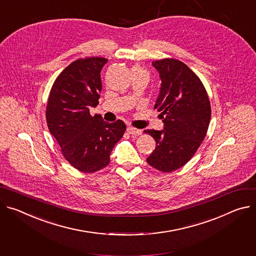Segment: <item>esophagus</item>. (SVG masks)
<instances>
[{"instance_id":"1","label":"esophagus","mask_w":256,"mask_h":256,"mask_svg":"<svg viewBox=\"0 0 256 256\" xmlns=\"http://www.w3.org/2000/svg\"><path fill=\"white\" fill-rule=\"evenodd\" d=\"M128 132L130 134H132V136H138V134H142V130H138L136 128H132V126H128Z\"/></svg>"}]
</instances>
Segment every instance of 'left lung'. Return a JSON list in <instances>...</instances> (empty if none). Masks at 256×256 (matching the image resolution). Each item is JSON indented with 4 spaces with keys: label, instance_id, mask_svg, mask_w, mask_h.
<instances>
[{
    "label": "left lung",
    "instance_id": "obj_1",
    "mask_svg": "<svg viewBox=\"0 0 256 256\" xmlns=\"http://www.w3.org/2000/svg\"><path fill=\"white\" fill-rule=\"evenodd\" d=\"M161 86L154 108L161 112L162 130H145L154 138L155 150L148 164L164 172L184 166L206 136L212 108L200 78L182 61L168 58L152 62Z\"/></svg>",
    "mask_w": 256,
    "mask_h": 256
}]
</instances>
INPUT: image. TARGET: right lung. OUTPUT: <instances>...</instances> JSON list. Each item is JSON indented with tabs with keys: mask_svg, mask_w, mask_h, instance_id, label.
Instances as JSON below:
<instances>
[{
	"mask_svg": "<svg viewBox=\"0 0 256 256\" xmlns=\"http://www.w3.org/2000/svg\"><path fill=\"white\" fill-rule=\"evenodd\" d=\"M107 59L90 57L69 64L51 88L46 120L65 159L82 172H95L110 162V154L126 126L122 120L108 124L90 107L99 104L100 72Z\"/></svg>",
	"mask_w": 256,
	"mask_h": 256,
	"instance_id": "obj_1",
	"label": "right lung"
}]
</instances>
